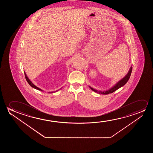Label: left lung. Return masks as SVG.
I'll return each instance as SVG.
<instances>
[{"label":"left lung","instance_id":"obj_1","mask_svg":"<svg viewBox=\"0 0 153 153\" xmlns=\"http://www.w3.org/2000/svg\"><path fill=\"white\" fill-rule=\"evenodd\" d=\"M132 69V66H131V67H130L129 71H128V74L126 75V76H124L122 79L119 80V82H117L112 87L110 88L108 90H105V91H100V90H97V89H95L94 88H93L92 87H90V86H89V88H90L92 91H94V92H97V93H98V94H111V93H112V92H114L115 91L117 90V89H119L120 88L123 87L124 85H125L126 84V82H128V80L129 78H130V76L131 75Z\"/></svg>","mask_w":153,"mask_h":153}]
</instances>
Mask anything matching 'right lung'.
Returning a JSON list of instances; mask_svg holds the SVG:
<instances>
[{
  "mask_svg": "<svg viewBox=\"0 0 153 153\" xmlns=\"http://www.w3.org/2000/svg\"><path fill=\"white\" fill-rule=\"evenodd\" d=\"M24 73H25V79H26V80H27V82H28V84H29L30 85V86H31L32 87V88H34V89H37V90H40V91H43V90H42L41 89H40V88H39V87H36V85H34L32 82L29 79V78L27 77V74H26V73H25V71H24ZM61 89H59V90ZM59 90H56V91H51V92H48V93H53V92H57V91H59Z\"/></svg>",
  "mask_w": 153,
  "mask_h": 153,
  "instance_id": "obj_1",
  "label": "right lung"
}]
</instances>
